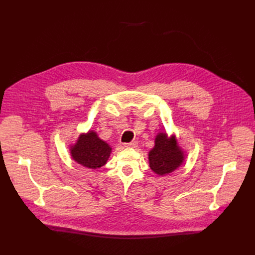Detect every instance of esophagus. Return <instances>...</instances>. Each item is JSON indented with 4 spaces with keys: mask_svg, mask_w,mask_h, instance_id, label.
<instances>
[{
    "mask_svg": "<svg viewBox=\"0 0 255 255\" xmlns=\"http://www.w3.org/2000/svg\"><path fill=\"white\" fill-rule=\"evenodd\" d=\"M137 144H138V142L136 140H134V141L124 143V146H129V148L131 146V148H135V146H137Z\"/></svg>",
    "mask_w": 255,
    "mask_h": 255,
    "instance_id": "obj_1",
    "label": "esophagus"
}]
</instances>
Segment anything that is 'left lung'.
<instances>
[{"label":"left lung","instance_id":"left-lung-1","mask_svg":"<svg viewBox=\"0 0 255 255\" xmlns=\"http://www.w3.org/2000/svg\"><path fill=\"white\" fill-rule=\"evenodd\" d=\"M185 157L176 135L168 136L166 132H159L154 148L149 152V164L158 176H165L183 165Z\"/></svg>","mask_w":255,"mask_h":255}]
</instances>
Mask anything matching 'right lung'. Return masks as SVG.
<instances>
[{
  "label": "right lung",
  "instance_id": "right-lung-1",
  "mask_svg": "<svg viewBox=\"0 0 255 255\" xmlns=\"http://www.w3.org/2000/svg\"><path fill=\"white\" fill-rule=\"evenodd\" d=\"M69 150L75 162L87 168L96 169L106 164L112 146L102 140L97 132L89 130L87 133H82L75 143L70 144Z\"/></svg>",
  "mask_w": 255,
  "mask_h": 255
}]
</instances>
